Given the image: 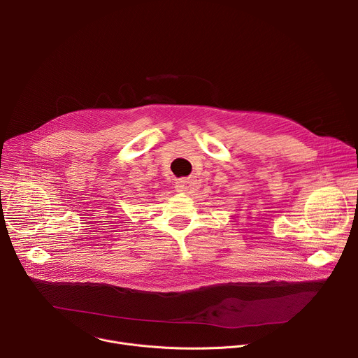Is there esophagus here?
<instances>
[{
    "instance_id": "obj_1",
    "label": "esophagus",
    "mask_w": 358,
    "mask_h": 358,
    "mask_svg": "<svg viewBox=\"0 0 358 358\" xmlns=\"http://www.w3.org/2000/svg\"><path fill=\"white\" fill-rule=\"evenodd\" d=\"M194 182L189 178H181L176 182V189L178 192H189L192 189Z\"/></svg>"
}]
</instances>
